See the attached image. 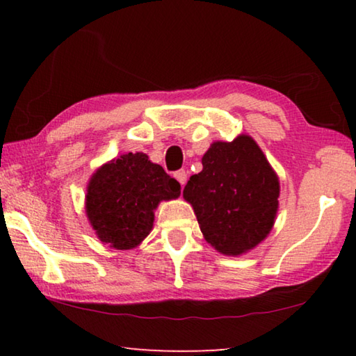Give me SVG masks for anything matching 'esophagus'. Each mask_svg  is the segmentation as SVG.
Returning <instances> with one entry per match:
<instances>
[{
    "mask_svg": "<svg viewBox=\"0 0 356 356\" xmlns=\"http://www.w3.org/2000/svg\"><path fill=\"white\" fill-rule=\"evenodd\" d=\"M174 177H176L177 180H179V184L180 185H185L186 184V172L184 171V170H180V171H177L176 174H174Z\"/></svg>",
    "mask_w": 356,
    "mask_h": 356,
    "instance_id": "1",
    "label": "esophagus"
}]
</instances>
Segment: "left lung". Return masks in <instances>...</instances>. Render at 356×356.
<instances>
[{"instance_id":"left-lung-1","label":"left lung","mask_w":356,"mask_h":356,"mask_svg":"<svg viewBox=\"0 0 356 356\" xmlns=\"http://www.w3.org/2000/svg\"><path fill=\"white\" fill-rule=\"evenodd\" d=\"M184 197L195 210L204 238L226 256H240L268 236L278 212L280 180L248 135L215 141L191 176Z\"/></svg>"}]
</instances>
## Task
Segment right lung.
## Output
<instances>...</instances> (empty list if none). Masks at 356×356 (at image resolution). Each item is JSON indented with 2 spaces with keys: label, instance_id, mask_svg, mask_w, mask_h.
Wrapping results in <instances>:
<instances>
[{
  "label": "right lung",
  "instance_id": "1",
  "mask_svg": "<svg viewBox=\"0 0 356 356\" xmlns=\"http://www.w3.org/2000/svg\"><path fill=\"white\" fill-rule=\"evenodd\" d=\"M180 195V184L143 152L124 154L92 174L86 215L102 243L131 250L149 236L154 210Z\"/></svg>",
  "mask_w": 356,
  "mask_h": 356
}]
</instances>
